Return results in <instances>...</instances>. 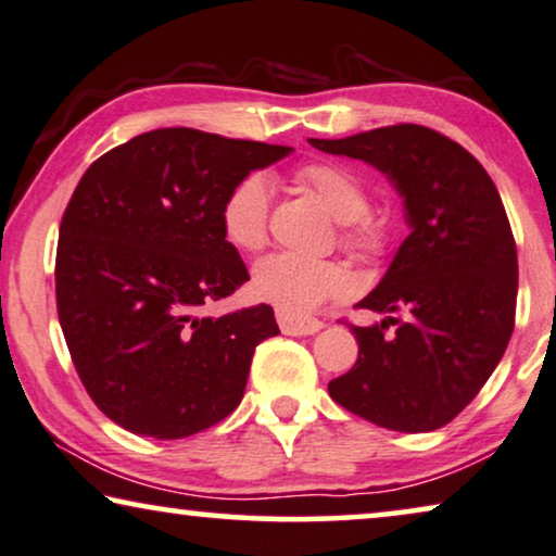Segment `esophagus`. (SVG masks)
<instances>
[{
    "instance_id": "obj_1",
    "label": "esophagus",
    "mask_w": 556,
    "mask_h": 556,
    "mask_svg": "<svg viewBox=\"0 0 556 556\" xmlns=\"http://www.w3.org/2000/svg\"><path fill=\"white\" fill-rule=\"evenodd\" d=\"M277 323L285 334H315L325 327V323H319L315 317H300L285 309H277Z\"/></svg>"
}]
</instances>
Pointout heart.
I'll return each instance as SVG.
<instances>
[{
	"label": "heart",
	"mask_w": 556,
	"mask_h": 556,
	"mask_svg": "<svg viewBox=\"0 0 556 556\" xmlns=\"http://www.w3.org/2000/svg\"><path fill=\"white\" fill-rule=\"evenodd\" d=\"M294 184L315 193L340 222L342 247L363 262H378L393 249V222L386 211L367 208V189L355 170L332 161H307L294 170ZM224 239L241 252H260L269 239V184L260 174L239 178L218 211ZM254 294L275 307L302 315L319 304L345 296L353 287L338 260L277 252L254 267Z\"/></svg>",
	"instance_id": "obj_1"
}]
</instances>
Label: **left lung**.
I'll list each match as a JSON object with an SVG mask.
<instances>
[{"label":"left lung","instance_id":"left-lung-1","mask_svg":"<svg viewBox=\"0 0 556 556\" xmlns=\"http://www.w3.org/2000/svg\"><path fill=\"white\" fill-rule=\"evenodd\" d=\"M309 143L380 168L410 224L388 275L357 304L388 317L350 325L357 363L327 390L390 431L443 428L479 395L514 332L519 264L502 197L464 146L426 125Z\"/></svg>","mask_w":556,"mask_h":556}]
</instances>
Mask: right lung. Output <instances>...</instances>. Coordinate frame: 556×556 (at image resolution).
<instances>
[{
    "label": "right lung",
    "instance_id": "1",
    "mask_svg": "<svg viewBox=\"0 0 556 556\" xmlns=\"http://www.w3.org/2000/svg\"><path fill=\"white\" fill-rule=\"evenodd\" d=\"M289 151L159 128L83 174L60 224L58 317L92 403L125 431L174 441L237 410L254 348L279 327L269 304L199 317L249 279L218 211Z\"/></svg>",
    "mask_w": 556,
    "mask_h": 556
}]
</instances>
